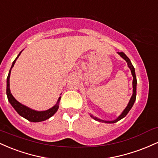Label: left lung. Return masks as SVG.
Instances as JSON below:
<instances>
[{
    "mask_svg": "<svg viewBox=\"0 0 158 158\" xmlns=\"http://www.w3.org/2000/svg\"><path fill=\"white\" fill-rule=\"evenodd\" d=\"M118 54H119V55L121 56L123 58V59L127 62V66L129 67V69H130L131 71V74H132V76H133V95H132L131 98V99H130V101H129V103H128V104H127L126 108H125V109L124 110L123 112L121 113V115H120V116H118V117L116 118V119L113 120V121H104V120H102V119H100V118H98L97 117H94L93 115H90V116H91V117H93L94 119L96 120V121L102 122H104V123H115V122L119 121L120 119L123 118L125 116H126L127 113H128L129 111H130V110L131 109L132 107H133V105H134V102H135V100H136V83H137V81H136V77L135 69H134V67L133 66V65H132L130 59H129V58L127 57L126 55H125V53H123V52H118Z\"/></svg>",
    "mask_w": 158,
    "mask_h": 158,
    "instance_id": "left-lung-1",
    "label": "left lung"
}]
</instances>
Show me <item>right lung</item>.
<instances>
[{"mask_svg":"<svg viewBox=\"0 0 158 158\" xmlns=\"http://www.w3.org/2000/svg\"><path fill=\"white\" fill-rule=\"evenodd\" d=\"M22 52V51L19 53V54L18 56L15 58V60H14L13 63H12L11 68H10V72H9V74L7 76V78H6V95H7L8 101L10 102L12 107L16 110V112L20 115L21 116L24 117L26 119H27L28 121L33 122H42L45 121L46 119H48L49 118L51 117L57 111L58 108H59V102L60 101V97L58 98L57 102L54 107H52L50 109L47 110L45 111H37L34 110H32L31 108H29L27 106L24 105V104H21L20 102H19L18 101L13 97V95H12L11 92H10V73H11V69L12 67L14 66L15 61L18 59L19 55L21 54V53Z\"/></svg>","mask_w":158,"mask_h":158,"instance_id":"obj_1","label":"right lung"}]
</instances>
